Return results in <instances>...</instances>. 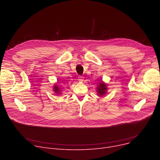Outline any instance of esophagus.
I'll return each instance as SVG.
<instances>
[{"mask_svg": "<svg viewBox=\"0 0 160 160\" xmlns=\"http://www.w3.org/2000/svg\"><path fill=\"white\" fill-rule=\"evenodd\" d=\"M78 80L80 82H82L83 80V77H82V76H79V77H78Z\"/></svg>", "mask_w": 160, "mask_h": 160, "instance_id": "obj_1", "label": "esophagus"}]
</instances>
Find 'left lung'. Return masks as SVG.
<instances>
[{"label":"left lung","instance_id":"8db88e82","mask_svg":"<svg viewBox=\"0 0 160 160\" xmlns=\"http://www.w3.org/2000/svg\"><path fill=\"white\" fill-rule=\"evenodd\" d=\"M106 85L104 83L100 82L97 88V92L99 95H104L106 93Z\"/></svg>","mask_w":160,"mask_h":160}]
</instances>
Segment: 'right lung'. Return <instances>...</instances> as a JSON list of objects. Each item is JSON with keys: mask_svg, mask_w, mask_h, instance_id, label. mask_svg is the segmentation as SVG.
I'll return each mask as SVG.
<instances>
[{"mask_svg": "<svg viewBox=\"0 0 160 160\" xmlns=\"http://www.w3.org/2000/svg\"><path fill=\"white\" fill-rule=\"evenodd\" d=\"M54 91H55V93H60V89H59V87L58 86H54Z\"/></svg>", "mask_w": 160, "mask_h": 160, "instance_id": "add662e5", "label": "right lung"}]
</instances>
